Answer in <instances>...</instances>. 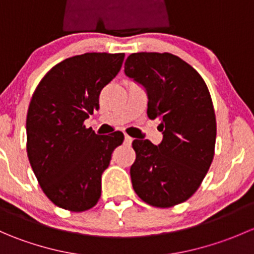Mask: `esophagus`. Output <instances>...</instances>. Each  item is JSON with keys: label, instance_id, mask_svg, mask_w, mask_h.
<instances>
[{"label": "esophagus", "instance_id": "obj_1", "mask_svg": "<svg viewBox=\"0 0 254 254\" xmlns=\"http://www.w3.org/2000/svg\"><path fill=\"white\" fill-rule=\"evenodd\" d=\"M124 141H125V143H127V145H130V143L132 142V137H130L129 135L125 134V136H124Z\"/></svg>", "mask_w": 254, "mask_h": 254}]
</instances>
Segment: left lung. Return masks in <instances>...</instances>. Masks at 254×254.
Returning a JSON list of instances; mask_svg holds the SVG:
<instances>
[{"label":"left lung","instance_id":"8db88e82","mask_svg":"<svg viewBox=\"0 0 254 254\" xmlns=\"http://www.w3.org/2000/svg\"><path fill=\"white\" fill-rule=\"evenodd\" d=\"M124 72L147 94V115L161 120L158 146L135 139L132 188L145 203L171 207L196 191L214 158L216 119L201 76L170 53H135Z\"/></svg>","mask_w":254,"mask_h":254}]
</instances>
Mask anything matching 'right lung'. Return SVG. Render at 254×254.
<instances>
[{
	"label": "right lung",
	"mask_w": 254,
	"mask_h": 254,
	"mask_svg": "<svg viewBox=\"0 0 254 254\" xmlns=\"http://www.w3.org/2000/svg\"><path fill=\"white\" fill-rule=\"evenodd\" d=\"M124 54L86 53L61 61L38 84L27 114V153L45 195L70 211L101 198L102 173L124 140L97 135L83 122L99 109V94L120 71Z\"/></svg>",
	"instance_id": "add662e5"
}]
</instances>
